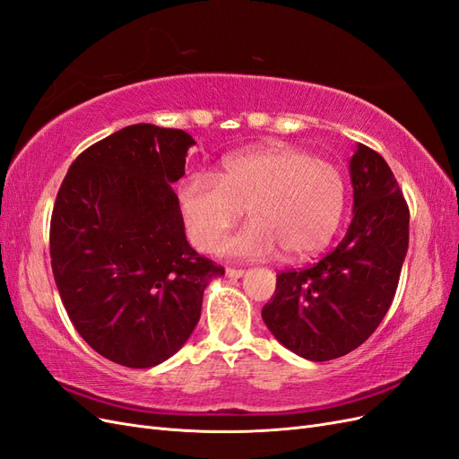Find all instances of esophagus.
Returning <instances> with one entry per match:
<instances>
[{
	"instance_id": "34e87169",
	"label": "esophagus",
	"mask_w": 459,
	"mask_h": 459,
	"mask_svg": "<svg viewBox=\"0 0 459 459\" xmlns=\"http://www.w3.org/2000/svg\"><path fill=\"white\" fill-rule=\"evenodd\" d=\"M243 273H245V270H241V268H228L226 270V275L231 277V280H239V277H243Z\"/></svg>"
}]
</instances>
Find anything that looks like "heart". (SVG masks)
Masks as SVG:
<instances>
[{
    "label": "heart",
    "mask_w": 459,
    "mask_h": 459,
    "mask_svg": "<svg viewBox=\"0 0 459 459\" xmlns=\"http://www.w3.org/2000/svg\"><path fill=\"white\" fill-rule=\"evenodd\" d=\"M191 243L214 253L247 208L248 224L228 243L238 256H308L335 235L346 184L335 164L300 149H262L230 159L221 170L191 174L178 191Z\"/></svg>",
    "instance_id": "obj_1"
}]
</instances>
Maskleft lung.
<instances>
[{
  "label": "left lung",
  "instance_id": "1",
  "mask_svg": "<svg viewBox=\"0 0 459 459\" xmlns=\"http://www.w3.org/2000/svg\"><path fill=\"white\" fill-rule=\"evenodd\" d=\"M351 179L354 218L344 239L314 266L277 273L262 308L272 335L312 362L368 341L391 308L408 253L410 211L385 159L358 143Z\"/></svg>",
  "mask_w": 459,
  "mask_h": 459
}]
</instances>
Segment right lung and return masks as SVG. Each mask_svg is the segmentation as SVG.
<instances>
[{
    "instance_id": "obj_1",
    "label": "right lung",
    "mask_w": 459,
    "mask_h": 459,
    "mask_svg": "<svg viewBox=\"0 0 459 459\" xmlns=\"http://www.w3.org/2000/svg\"><path fill=\"white\" fill-rule=\"evenodd\" d=\"M184 130L134 124L93 143L55 199L49 255L65 310L95 352L126 368L176 354L224 268L186 239L172 186L186 174Z\"/></svg>"
}]
</instances>
